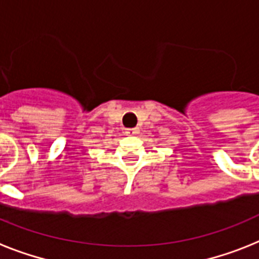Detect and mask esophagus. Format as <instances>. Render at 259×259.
Masks as SVG:
<instances>
[{
  "label": "esophagus",
  "mask_w": 259,
  "mask_h": 259,
  "mask_svg": "<svg viewBox=\"0 0 259 259\" xmlns=\"http://www.w3.org/2000/svg\"><path fill=\"white\" fill-rule=\"evenodd\" d=\"M138 133H139L138 127H134V129H127L126 130V134H129V136H136V134H138Z\"/></svg>",
  "instance_id": "34e87169"
}]
</instances>
